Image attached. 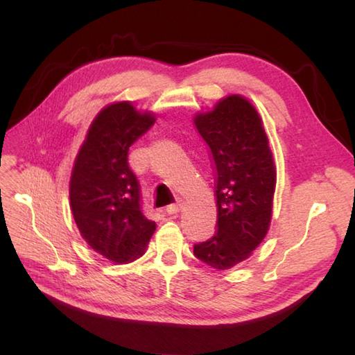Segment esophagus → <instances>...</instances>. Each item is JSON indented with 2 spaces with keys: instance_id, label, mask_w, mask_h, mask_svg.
I'll use <instances>...</instances> for the list:
<instances>
[{
  "instance_id": "1",
  "label": "esophagus",
  "mask_w": 355,
  "mask_h": 355,
  "mask_svg": "<svg viewBox=\"0 0 355 355\" xmlns=\"http://www.w3.org/2000/svg\"><path fill=\"white\" fill-rule=\"evenodd\" d=\"M180 209H182V202H180V201H175V202H172V205L166 206V212H168L169 215H173V214L180 212Z\"/></svg>"
}]
</instances>
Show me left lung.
Returning <instances> with one entry per match:
<instances>
[{"mask_svg": "<svg viewBox=\"0 0 355 355\" xmlns=\"http://www.w3.org/2000/svg\"><path fill=\"white\" fill-rule=\"evenodd\" d=\"M215 171L216 230L193 245V254L216 270L247 259L266 238L276 186L273 155L253 105L229 96L195 117Z\"/></svg>", "mask_w": 355, "mask_h": 355, "instance_id": "left-lung-1", "label": "left lung"}]
</instances>
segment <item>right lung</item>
Instances as JSON below:
<instances>
[{
  "label": "right lung",
  "instance_id": "obj_1",
  "mask_svg": "<svg viewBox=\"0 0 355 355\" xmlns=\"http://www.w3.org/2000/svg\"><path fill=\"white\" fill-rule=\"evenodd\" d=\"M130 102L102 110L74 162L70 205L80 235L97 253L119 263L145 253L155 223L143 212L140 183L128 164L132 143L154 125Z\"/></svg>",
  "mask_w": 355,
  "mask_h": 355
}]
</instances>
